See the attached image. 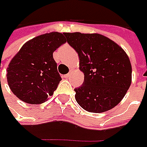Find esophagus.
<instances>
[{
  "label": "esophagus",
  "instance_id": "1",
  "mask_svg": "<svg viewBox=\"0 0 147 147\" xmlns=\"http://www.w3.org/2000/svg\"><path fill=\"white\" fill-rule=\"evenodd\" d=\"M70 76V73H69V74H65V75H64V78H69V77Z\"/></svg>",
  "mask_w": 147,
  "mask_h": 147
}]
</instances>
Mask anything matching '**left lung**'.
I'll list each match as a JSON object with an SVG mask.
<instances>
[{
  "instance_id": "8db88e82",
  "label": "left lung",
  "mask_w": 147,
  "mask_h": 147,
  "mask_svg": "<svg viewBox=\"0 0 147 147\" xmlns=\"http://www.w3.org/2000/svg\"><path fill=\"white\" fill-rule=\"evenodd\" d=\"M67 42L79 56L82 85L74 89L82 109L101 113L114 108L131 85L132 66L123 49L108 37L97 33L65 32Z\"/></svg>"
}]
</instances>
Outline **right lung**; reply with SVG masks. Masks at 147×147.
I'll return each instance as SVG.
<instances>
[{"label":"right lung","mask_w":147,"mask_h":147,"mask_svg":"<svg viewBox=\"0 0 147 147\" xmlns=\"http://www.w3.org/2000/svg\"><path fill=\"white\" fill-rule=\"evenodd\" d=\"M64 43V33L53 32L35 37L21 47L7 68L9 87L18 98L36 105L53 95L62 79L53 52Z\"/></svg>","instance_id":"obj_1"}]
</instances>
